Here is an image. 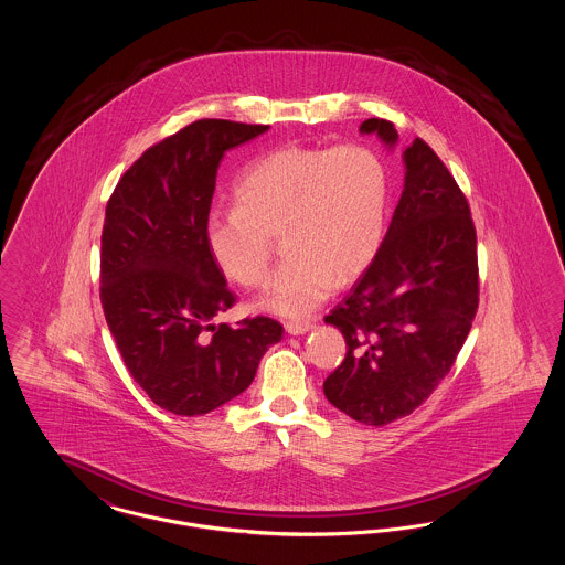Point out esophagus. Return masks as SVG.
Masks as SVG:
<instances>
[{"instance_id": "obj_1", "label": "esophagus", "mask_w": 565, "mask_h": 565, "mask_svg": "<svg viewBox=\"0 0 565 565\" xmlns=\"http://www.w3.org/2000/svg\"><path fill=\"white\" fill-rule=\"evenodd\" d=\"M284 328H286V332L288 334H305V332H309L311 328H313V323L311 322H286L284 323Z\"/></svg>"}]
</instances>
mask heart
<instances>
[{
  "instance_id": "1",
  "label": "heart",
  "mask_w": 565,
  "mask_h": 565,
  "mask_svg": "<svg viewBox=\"0 0 565 565\" xmlns=\"http://www.w3.org/2000/svg\"><path fill=\"white\" fill-rule=\"evenodd\" d=\"M387 196V167L371 146H284L243 169L235 207L207 220V249L226 279L258 288L269 270L270 237L279 235L288 256L260 307L307 316L334 284H348L373 263Z\"/></svg>"
}]
</instances>
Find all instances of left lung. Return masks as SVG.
Masks as SVG:
<instances>
[{"instance_id": "1", "label": "left lung", "mask_w": 565, "mask_h": 565, "mask_svg": "<svg viewBox=\"0 0 565 565\" xmlns=\"http://www.w3.org/2000/svg\"><path fill=\"white\" fill-rule=\"evenodd\" d=\"M360 134L394 148L392 122ZM404 189L379 252L323 322L345 337L328 403L366 426L411 415L451 371L479 307L477 231L454 175L424 139L403 154Z\"/></svg>"}]
</instances>
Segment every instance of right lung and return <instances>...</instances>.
<instances>
[{
  "label": "right lung",
  "mask_w": 565,
  "mask_h": 565,
  "mask_svg": "<svg viewBox=\"0 0 565 565\" xmlns=\"http://www.w3.org/2000/svg\"><path fill=\"white\" fill-rule=\"evenodd\" d=\"M267 125L196 120L148 148L109 196L102 305L135 383L173 415H205L239 396L284 326L214 323L235 305L207 249L215 173L226 150Z\"/></svg>",
  "instance_id": "right-lung-1"
}]
</instances>
